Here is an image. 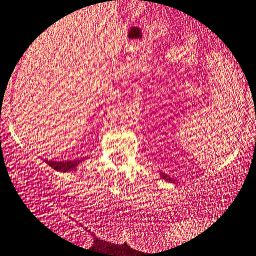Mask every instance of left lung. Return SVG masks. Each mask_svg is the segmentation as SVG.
<instances>
[{
  "label": "left lung",
  "instance_id": "8db88e82",
  "mask_svg": "<svg viewBox=\"0 0 256 256\" xmlns=\"http://www.w3.org/2000/svg\"><path fill=\"white\" fill-rule=\"evenodd\" d=\"M161 178H165L166 181H172V182H175V180H174V178H168V176H166V175H164V174H161Z\"/></svg>",
  "mask_w": 256,
  "mask_h": 256
}]
</instances>
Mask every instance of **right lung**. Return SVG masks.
Wrapping results in <instances>:
<instances>
[{
	"mask_svg": "<svg viewBox=\"0 0 256 256\" xmlns=\"http://www.w3.org/2000/svg\"><path fill=\"white\" fill-rule=\"evenodd\" d=\"M85 158H78V160H68V161H52V160H44V162L56 171H61V172H68V171L76 170L78 164L82 162Z\"/></svg>",
	"mask_w": 256,
	"mask_h": 256,
	"instance_id": "1",
	"label": "right lung"
}]
</instances>
